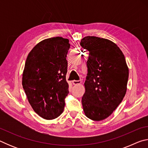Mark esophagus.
<instances>
[{
  "label": "esophagus",
  "instance_id": "obj_1",
  "mask_svg": "<svg viewBox=\"0 0 148 148\" xmlns=\"http://www.w3.org/2000/svg\"><path fill=\"white\" fill-rule=\"evenodd\" d=\"M81 83H82L81 80H78V81H76V80H73V81H72V84H73L74 85H78Z\"/></svg>",
  "mask_w": 148,
  "mask_h": 148
}]
</instances>
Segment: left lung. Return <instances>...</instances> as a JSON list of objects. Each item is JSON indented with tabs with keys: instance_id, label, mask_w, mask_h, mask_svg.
Listing matches in <instances>:
<instances>
[{
	"instance_id": "8db88e82",
	"label": "left lung",
	"mask_w": 148,
	"mask_h": 148,
	"mask_svg": "<svg viewBox=\"0 0 148 148\" xmlns=\"http://www.w3.org/2000/svg\"><path fill=\"white\" fill-rule=\"evenodd\" d=\"M80 45L89 51L87 76L82 100L85 115L93 121L111 115L127 92L129 68L119 47L110 40L87 36Z\"/></svg>"
}]
</instances>
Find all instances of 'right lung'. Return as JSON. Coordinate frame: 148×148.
<instances>
[{"label": "right lung", "mask_w": 148, "mask_h": 148, "mask_svg": "<svg viewBox=\"0 0 148 148\" xmlns=\"http://www.w3.org/2000/svg\"><path fill=\"white\" fill-rule=\"evenodd\" d=\"M69 40L53 37L40 42L30 51L22 75V86L34 111L45 119L63 112L69 93L66 81Z\"/></svg>", "instance_id": "1"}]
</instances>
